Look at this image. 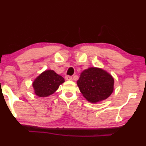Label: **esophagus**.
Here are the masks:
<instances>
[{"instance_id":"1","label":"esophagus","mask_w":146,"mask_h":146,"mask_svg":"<svg viewBox=\"0 0 146 146\" xmlns=\"http://www.w3.org/2000/svg\"><path fill=\"white\" fill-rule=\"evenodd\" d=\"M65 79H66V80H67V81H71L72 80H73L72 77L69 76V75H66V76H65Z\"/></svg>"}]
</instances>
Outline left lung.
<instances>
[{
    "mask_svg": "<svg viewBox=\"0 0 146 146\" xmlns=\"http://www.w3.org/2000/svg\"><path fill=\"white\" fill-rule=\"evenodd\" d=\"M77 84L84 98L90 103H96L111 95L114 79L102 68L90 67L82 72Z\"/></svg>",
    "mask_w": 146,
    "mask_h": 146,
    "instance_id": "8db88e82",
    "label": "left lung"
}]
</instances>
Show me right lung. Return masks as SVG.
Wrapping results in <instances>:
<instances>
[{
    "label": "right lung",
    "instance_id": "obj_1",
    "mask_svg": "<svg viewBox=\"0 0 146 146\" xmlns=\"http://www.w3.org/2000/svg\"><path fill=\"white\" fill-rule=\"evenodd\" d=\"M64 82V78L53 70H46L35 79L33 86L36 95L45 97L54 94Z\"/></svg>",
    "mask_w": 146,
    "mask_h": 146
}]
</instances>
